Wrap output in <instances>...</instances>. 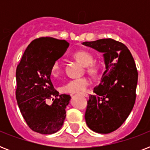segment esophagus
<instances>
[{
    "label": "esophagus",
    "mask_w": 150,
    "mask_h": 150,
    "mask_svg": "<svg viewBox=\"0 0 150 150\" xmlns=\"http://www.w3.org/2000/svg\"><path fill=\"white\" fill-rule=\"evenodd\" d=\"M82 95V96H84L85 97H89V94L88 93H81Z\"/></svg>",
    "instance_id": "esophagus-1"
}]
</instances>
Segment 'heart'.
Masks as SVG:
<instances>
[{
    "label": "heart",
    "instance_id": "b5f03b06",
    "mask_svg": "<svg viewBox=\"0 0 150 150\" xmlns=\"http://www.w3.org/2000/svg\"><path fill=\"white\" fill-rule=\"evenodd\" d=\"M73 56L77 61H79L82 65L86 67V71L90 75H96L98 72V68L96 66L93 64V56L89 52L86 50H78L75 52ZM61 70V64L59 60H57L52 64L50 71L51 75L54 77H57L60 74ZM90 85V81L88 78L82 77L79 79L69 80L65 85H64L61 90L64 93H82L87 89L88 86Z\"/></svg>",
    "mask_w": 150,
    "mask_h": 150
}]
</instances>
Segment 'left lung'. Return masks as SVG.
I'll use <instances>...</instances> for the list:
<instances>
[{"label": "left lung", "instance_id": "8db88e82", "mask_svg": "<svg viewBox=\"0 0 150 150\" xmlns=\"http://www.w3.org/2000/svg\"><path fill=\"white\" fill-rule=\"evenodd\" d=\"M82 44L103 53L106 70L100 84L87 102L85 119L91 130L108 134L125 121L135 102L138 71L131 52L125 44L101 39Z\"/></svg>", "mask_w": 150, "mask_h": 150}]
</instances>
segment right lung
<instances>
[{
  "instance_id": "add662e5",
  "label": "right lung",
  "mask_w": 150,
  "mask_h": 150,
  "mask_svg": "<svg viewBox=\"0 0 150 150\" xmlns=\"http://www.w3.org/2000/svg\"><path fill=\"white\" fill-rule=\"evenodd\" d=\"M69 43L52 37L32 41L16 69V100L27 125L36 132L50 135L60 130L71 96L59 95L50 79V68L63 56ZM52 99L51 105L47 100Z\"/></svg>"
}]
</instances>
